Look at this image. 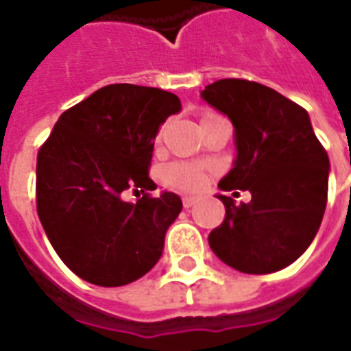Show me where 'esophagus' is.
I'll return each instance as SVG.
<instances>
[{"instance_id": "34e87169", "label": "esophagus", "mask_w": 351, "mask_h": 351, "mask_svg": "<svg viewBox=\"0 0 351 351\" xmlns=\"http://www.w3.org/2000/svg\"><path fill=\"white\" fill-rule=\"evenodd\" d=\"M195 202H197V198L191 197V195H186V197H182V204H184V208L189 209L191 206H195Z\"/></svg>"}]
</instances>
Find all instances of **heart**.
I'll use <instances>...</instances> for the list:
<instances>
[{
    "mask_svg": "<svg viewBox=\"0 0 351 351\" xmlns=\"http://www.w3.org/2000/svg\"><path fill=\"white\" fill-rule=\"evenodd\" d=\"M211 117L206 114L204 118ZM160 138V134H158ZM162 180L167 187L173 189H180V191H195L202 186L206 180V173L200 167L187 164H169L162 171Z\"/></svg>",
    "mask_w": 351,
    "mask_h": 351,
    "instance_id": "b5f03b06",
    "label": "heart"
}]
</instances>
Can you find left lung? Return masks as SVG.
I'll list each match as a JSON object with an SVG mask.
<instances>
[{"mask_svg":"<svg viewBox=\"0 0 351 351\" xmlns=\"http://www.w3.org/2000/svg\"><path fill=\"white\" fill-rule=\"evenodd\" d=\"M202 98L234 127L237 160L220 189L251 193V202L240 206L220 195L226 217L209 233V245L237 271H278L297 261L319 231L328 200L326 149L306 109L266 85L219 80Z\"/></svg>","mask_w":351,"mask_h":351,"instance_id":"1","label":"left lung"}]
</instances>
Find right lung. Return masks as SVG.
Returning <instances> with one entry per match:
<instances>
[{
  "mask_svg": "<svg viewBox=\"0 0 351 351\" xmlns=\"http://www.w3.org/2000/svg\"><path fill=\"white\" fill-rule=\"evenodd\" d=\"M178 96L114 84L67 109L40 147L36 208L58 256L96 286L143 277L164 251L165 231L182 211L175 193L125 203L127 189H156L149 178L158 127L180 111Z\"/></svg>",
  "mask_w": 351,
  "mask_h": 351,
  "instance_id": "add662e5",
  "label": "right lung"
}]
</instances>
